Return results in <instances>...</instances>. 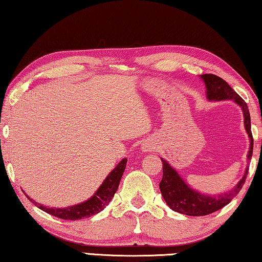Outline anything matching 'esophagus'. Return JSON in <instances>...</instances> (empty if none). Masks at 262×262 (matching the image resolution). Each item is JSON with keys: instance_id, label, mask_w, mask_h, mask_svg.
Here are the masks:
<instances>
[{"instance_id": "esophagus-1", "label": "esophagus", "mask_w": 262, "mask_h": 262, "mask_svg": "<svg viewBox=\"0 0 262 262\" xmlns=\"http://www.w3.org/2000/svg\"><path fill=\"white\" fill-rule=\"evenodd\" d=\"M142 149H143V151H151L152 149H156V143L155 142H145L142 145Z\"/></svg>"}]
</instances>
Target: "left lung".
I'll return each mask as SVG.
<instances>
[{"mask_svg": "<svg viewBox=\"0 0 262 262\" xmlns=\"http://www.w3.org/2000/svg\"><path fill=\"white\" fill-rule=\"evenodd\" d=\"M200 78L206 85V96L208 100H232L233 103H236L242 108L244 115V127H245L248 139H250V149H248L247 152L248 163L252 158V154H253V137H252L251 133V117L247 104L224 79L216 76V75H200ZM161 159L163 162V178L161 184H159V188H161L162 196L172 210L188 216L209 215L211 212H215L222 209L224 206H227L242 189L248 171V167H246L243 178L228 192L217 195H209L190 187L186 183V180L181 178L178 172L168 164L166 159Z\"/></svg>", "mask_w": 262, "mask_h": 262, "instance_id": "obj_1", "label": "left lung"}]
</instances>
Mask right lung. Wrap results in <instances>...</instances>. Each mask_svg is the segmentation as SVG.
I'll list each match as a JSON object with an SVG mask.
<instances>
[{
    "label": "right lung",
    "mask_w": 262,
    "mask_h": 262,
    "mask_svg": "<svg viewBox=\"0 0 262 262\" xmlns=\"http://www.w3.org/2000/svg\"><path fill=\"white\" fill-rule=\"evenodd\" d=\"M126 164L127 158H123L122 161L119 162L118 165L110 172L108 176L106 177L105 180L103 181V184L99 186V188L96 190L94 195L84 202L77 203V205L69 206L66 208H48L46 206L40 205V203L35 202L33 199L29 198V195H25L34 206H37L39 208V209L43 210L50 215L59 217V219L70 221L82 220L84 217L88 219V217L98 214V212L103 210L111 202V200H112V198L114 196V194L119 187V184H120L123 172H125Z\"/></svg>",
    "instance_id": "right-lung-1"
}]
</instances>
